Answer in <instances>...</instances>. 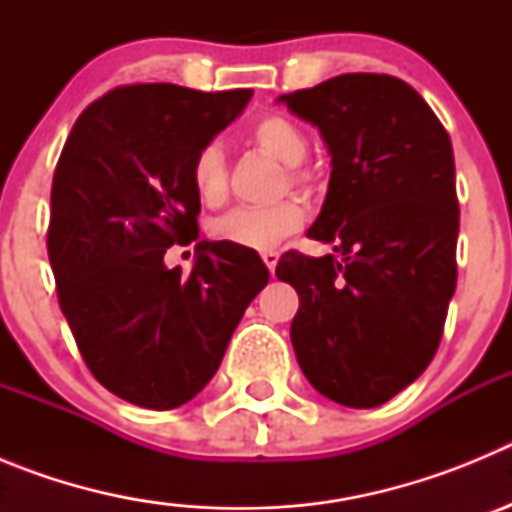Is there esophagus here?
Masks as SVG:
<instances>
[{"instance_id":"1","label":"esophagus","mask_w":512,"mask_h":512,"mask_svg":"<svg viewBox=\"0 0 512 512\" xmlns=\"http://www.w3.org/2000/svg\"><path fill=\"white\" fill-rule=\"evenodd\" d=\"M261 259H264V264L269 266L271 277H274V271H277V264H279V253L277 251H264L261 253Z\"/></svg>"}]
</instances>
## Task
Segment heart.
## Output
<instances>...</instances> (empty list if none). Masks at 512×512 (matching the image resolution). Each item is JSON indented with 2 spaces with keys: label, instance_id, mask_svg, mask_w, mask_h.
Instances as JSON below:
<instances>
[{
  "label": "heart",
  "instance_id": "b5f03b06",
  "mask_svg": "<svg viewBox=\"0 0 512 512\" xmlns=\"http://www.w3.org/2000/svg\"><path fill=\"white\" fill-rule=\"evenodd\" d=\"M253 143L279 164L289 166V182L302 184L305 174L300 164L307 156V138L295 122L287 117L266 115L251 130ZM194 192L205 205L215 207L228 197V169H225V153L217 143H207L197 151L192 161ZM305 225V207L297 200H284L269 207H238L210 228L212 238L228 241L233 246L251 248V251H271L289 235Z\"/></svg>",
  "mask_w": 512,
  "mask_h": 512
}]
</instances>
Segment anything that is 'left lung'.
I'll use <instances>...</instances> for the list:
<instances>
[{
    "label": "left lung",
    "mask_w": 512,
    "mask_h": 512,
    "mask_svg": "<svg viewBox=\"0 0 512 512\" xmlns=\"http://www.w3.org/2000/svg\"><path fill=\"white\" fill-rule=\"evenodd\" d=\"M330 156L307 235L336 253H284L277 277L300 295L292 346L307 382L346 408H377L425 372L456 289L454 151L410 84L341 74L282 94Z\"/></svg>",
    "instance_id": "left-lung-1"
}]
</instances>
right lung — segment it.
I'll return each instance as SVG.
<instances>
[{"label": "right lung", "instance_id": "right-lung-1", "mask_svg": "<svg viewBox=\"0 0 512 512\" xmlns=\"http://www.w3.org/2000/svg\"><path fill=\"white\" fill-rule=\"evenodd\" d=\"M135 84L81 112L58 158L48 259L89 372L138 408L171 410L215 377L235 325L269 282L251 248L198 241L189 272L165 248L200 238L192 161L251 102Z\"/></svg>", "mask_w": 512, "mask_h": 512}]
</instances>
